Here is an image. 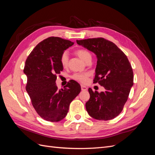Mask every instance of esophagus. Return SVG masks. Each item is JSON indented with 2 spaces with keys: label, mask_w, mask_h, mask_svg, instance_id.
Returning a JSON list of instances; mask_svg holds the SVG:
<instances>
[{
  "label": "esophagus",
  "mask_w": 155,
  "mask_h": 155,
  "mask_svg": "<svg viewBox=\"0 0 155 155\" xmlns=\"http://www.w3.org/2000/svg\"><path fill=\"white\" fill-rule=\"evenodd\" d=\"M81 91H87V87L86 86L81 85Z\"/></svg>",
  "instance_id": "34e87169"
}]
</instances>
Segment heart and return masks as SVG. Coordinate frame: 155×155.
Segmentation results:
<instances>
[{
  "mask_svg": "<svg viewBox=\"0 0 155 155\" xmlns=\"http://www.w3.org/2000/svg\"><path fill=\"white\" fill-rule=\"evenodd\" d=\"M75 53L78 55L83 61L85 62H87L88 60L92 59L91 54L85 49H78L75 51ZM68 55L67 51H64L61 55L60 57V63L61 64L62 67L66 68L68 64ZM89 74L87 72L83 73H74L71 76V78L74 80L81 83H87L88 80Z\"/></svg>",
  "mask_w": 155,
  "mask_h": 155,
  "instance_id": "obj_1",
  "label": "heart"
}]
</instances>
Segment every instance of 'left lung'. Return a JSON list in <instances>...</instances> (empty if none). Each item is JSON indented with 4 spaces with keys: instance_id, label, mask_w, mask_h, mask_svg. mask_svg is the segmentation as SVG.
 <instances>
[{
    "instance_id": "1",
    "label": "left lung",
    "mask_w": 155,
    "mask_h": 155,
    "mask_svg": "<svg viewBox=\"0 0 155 155\" xmlns=\"http://www.w3.org/2000/svg\"><path fill=\"white\" fill-rule=\"evenodd\" d=\"M77 43L96 55L94 83L104 87V92L88 88L87 111L93 118L109 120L118 116L133 85V71L126 55L112 42L102 37L77 40Z\"/></svg>"
}]
</instances>
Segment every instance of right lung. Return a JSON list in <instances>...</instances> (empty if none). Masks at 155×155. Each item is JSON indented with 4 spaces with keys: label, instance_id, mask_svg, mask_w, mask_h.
I'll list each match as a JSON object with an SVG mask.
<instances>
[{
    "label": "right lung",
    "instance_id": "add662e5",
    "mask_svg": "<svg viewBox=\"0 0 155 155\" xmlns=\"http://www.w3.org/2000/svg\"><path fill=\"white\" fill-rule=\"evenodd\" d=\"M73 45L69 40L50 37L37 45L26 60L23 70L27 76L26 90L37 113L46 121L62 120L81 91L79 84L74 80L61 90L55 85L57 74L63 70L61 55Z\"/></svg>",
    "mask_w": 155,
    "mask_h": 155
}]
</instances>
